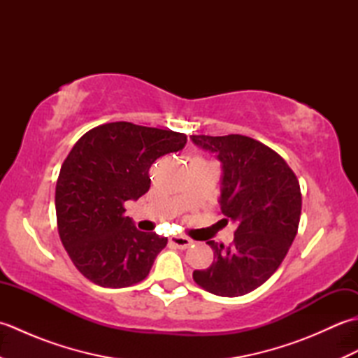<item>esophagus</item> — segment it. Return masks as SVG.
<instances>
[{"label": "esophagus", "instance_id": "esophagus-1", "mask_svg": "<svg viewBox=\"0 0 358 358\" xmlns=\"http://www.w3.org/2000/svg\"><path fill=\"white\" fill-rule=\"evenodd\" d=\"M169 243L172 246L178 248V249H187L194 241L189 237H185V235H173V237H171Z\"/></svg>", "mask_w": 358, "mask_h": 358}]
</instances>
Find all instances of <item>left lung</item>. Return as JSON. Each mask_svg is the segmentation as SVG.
<instances>
[{
	"instance_id": "1",
	"label": "left lung",
	"mask_w": 358,
	"mask_h": 358,
	"mask_svg": "<svg viewBox=\"0 0 358 358\" xmlns=\"http://www.w3.org/2000/svg\"><path fill=\"white\" fill-rule=\"evenodd\" d=\"M191 138L222 162V222L237 224L229 246L208 241L214 262L194 271V281L220 296L249 294L278 269L292 245L301 214L300 183L275 150L250 136Z\"/></svg>"
}]
</instances>
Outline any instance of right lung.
I'll use <instances>...</instances> for the list:
<instances>
[{
    "label": "right lung",
    "mask_w": 358,
    "mask_h": 358,
    "mask_svg": "<svg viewBox=\"0 0 358 358\" xmlns=\"http://www.w3.org/2000/svg\"><path fill=\"white\" fill-rule=\"evenodd\" d=\"M186 140L180 132L117 121L75 143L57 180V226L75 268L92 283L127 287L149 275L167 238L136 229L124 203L149 191L150 166L183 149Z\"/></svg>",
    "instance_id": "1"
}]
</instances>
